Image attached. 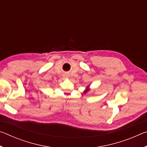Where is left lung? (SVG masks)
<instances>
[{
  "instance_id": "obj_1",
  "label": "left lung",
  "mask_w": 147,
  "mask_h": 147,
  "mask_svg": "<svg viewBox=\"0 0 147 147\" xmlns=\"http://www.w3.org/2000/svg\"><path fill=\"white\" fill-rule=\"evenodd\" d=\"M86 92H87V91H86V92H85V93H86Z\"/></svg>"
}]
</instances>
